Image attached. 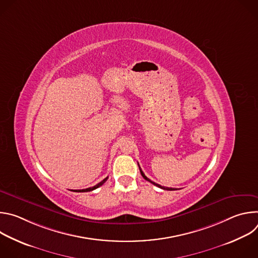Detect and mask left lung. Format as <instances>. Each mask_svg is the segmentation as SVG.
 Here are the masks:
<instances>
[{
	"label": "left lung",
	"instance_id": "obj_1",
	"mask_svg": "<svg viewBox=\"0 0 258 258\" xmlns=\"http://www.w3.org/2000/svg\"><path fill=\"white\" fill-rule=\"evenodd\" d=\"M139 164V163H138ZM139 167H140V165H139ZM140 171H141V174H142V176L146 179V180H148V181H150V182H152L153 185H155V186H157L158 188H160V189H163V190H168V191H172V190H174V189H172V188H165V187H162V186H160V185H158V183H156V182H154V181H152L151 179H149L148 177H147L146 175H145V173L142 171V169H141V167H140Z\"/></svg>",
	"mask_w": 258,
	"mask_h": 258
}]
</instances>
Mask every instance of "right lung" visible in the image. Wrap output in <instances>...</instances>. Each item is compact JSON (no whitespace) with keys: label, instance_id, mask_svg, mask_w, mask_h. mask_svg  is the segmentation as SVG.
I'll return each mask as SVG.
<instances>
[{"label":"right lung","instance_id":"right-lung-1","mask_svg":"<svg viewBox=\"0 0 258 258\" xmlns=\"http://www.w3.org/2000/svg\"><path fill=\"white\" fill-rule=\"evenodd\" d=\"M107 178H108V176H107V177H105L102 181H100L99 183H97V185H96V186H94V187H91V188H88V189H84V190H76L75 192H90V191H93V190H95V189L99 188L100 186H102L103 183L107 180Z\"/></svg>","mask_w":258,"mask_h":258}]
</instances>
